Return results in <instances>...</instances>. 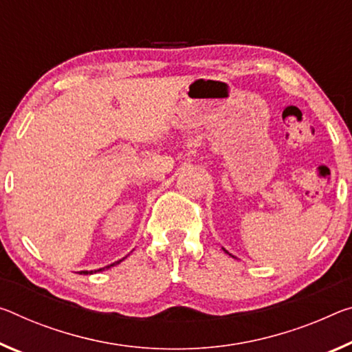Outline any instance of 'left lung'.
<instances>
[{
    "label": "left lung",
    "mask_w": 352,
    "mask_h": 352,
    "mask_svg": "<svg viewBox=\"0 0 352 352\" xmlns=\"http://www.w3.org/2000/svg\"><path fill=\"white\" fill-rule=\"evenodd\" d=\"M224 250H226V249H224ZM226 252H227V250H226ZM227 254H228V252H227Z\"/></svg>",
    "instance_id": "1"
}]
</instances>
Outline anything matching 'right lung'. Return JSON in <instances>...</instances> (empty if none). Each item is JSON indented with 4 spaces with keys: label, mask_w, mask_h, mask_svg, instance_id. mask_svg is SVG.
Wrapping results in <instances>:
<instances>
[{
    "label": "right lung",
    "mask_w": 352,
    "mask_h": 352,
    "mask_svg": "<svg viewBox=\"0 0 352 352\" xmlns=\"http://www.w3.org/2000/svg\"><path fill=\"white\" fill-rule=\"evenodd\" d=\"M125 258V256H124ZM122 258V260H124ZM122 260H119V261H116V263H113V265H108V266H104V267H100V270H97V271H103V270H108V267H111V266H116V265H119ZM97 271H80V274H85V276H87V274H92V272H97Z\"/></svg>",
    "instance_id": "1"
}]
</instances>
